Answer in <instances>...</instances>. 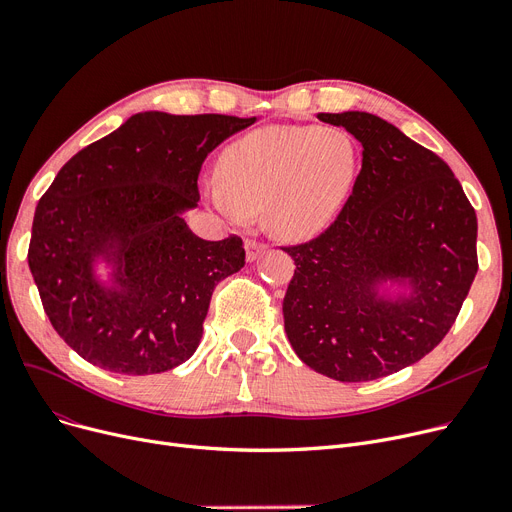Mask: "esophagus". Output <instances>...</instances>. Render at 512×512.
<instances>
[{"label":"esophagus","instance_id":"obj_1","mask_svg":"<svg viewBox=\"0 0 512 512\" xmlns=\"http://www.w3.org/2000/svg\"><path fill=\"white\" fill-rule=\"evenodd\" d=\"M244 251H247L249 261H255L263 253V244L257 238H247L244 240Z\"/></svg>","mask_w":512,"mask_h":512}]
</instances>
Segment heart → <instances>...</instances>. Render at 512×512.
Here are the masks:
<instances>
[{"label": "heart", "instance_id": "b5f03b06", "mask_svg": "<svg viewBox=\"0 0 512 512\" xmlns=\"http://www.w3.org/2000/svg\"><path fill=\"white\" fill-rule=\"evenodd\" d=\"M355 171L358 146L345 129L272 125L224 150L213 201L232 219L265 209L278 236L309 238L337 215Z\"/></svg>", "mask_w": 512, "mask_h": 512}]
</instances>
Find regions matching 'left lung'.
I'll list each match as a JSON object with an SVG mask.
<instances>
[{
  "label": "left lung",
  "instance_id": "obj_1",
  "mask_svg": "<svg viewBox=\"0 0 512 512\" xmlns=\"http://www.w3.org/2000/svg\"><path fill=\"white\" fill-rule=\"evenodd\" d=\"M362 144V169L332 224L282 247L295 274L282 301L299 360L341 383L374 381L433 351L477 274V215L446 161L385 119L318 113ZM406 279L410 298L378 284Z\"/></svg>",
  "mask_w": 512,
  "mask_h": 512
}]
</instances>
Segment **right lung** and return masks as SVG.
Here are the masks:
<instances>
[{
	"instance_id": "add662e5",
	"label": "right lung",
	"mask_w": 512,
	"mask_h": 512,
	"mask_svg": "<svg viewBox=\"0 0 512 512\" xmlns=\"http://www.w3.org/2000/svg\"><path fill=\"white\" fill-rule=\"evenodd\" d=\"M257 119L148 110L85 146L39 198L29 268L43 309L83 360L119 374L184 364L203 337L213 288L244 265L242 238H198L207 154ZM102 256L114 286L93 274Z\"/></svg>"
}]
</instances>
